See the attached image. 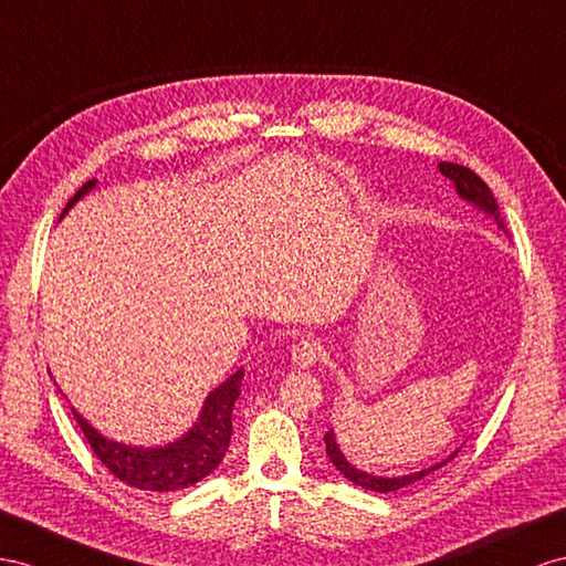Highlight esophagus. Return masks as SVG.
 <instances>
[{"label": "esophagus", "mask_w": 566, "mask_h": 566, "mask_svg": "<svg viewBox=\"0 0 566 566\" xmlns=\"http://www.w3.org/2000/svg\"><path fill=\"white\" fill-rule=\"evenodd\" d=\"M321 354H323V346H321V342H317V339H311V337L301 339V342H296V344L292 346V358H294V364H296V366H301V368H308V366H313L315 360L321 358Z\"/></svg>", "instance_id": "1"}]
</instances>
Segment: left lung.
Masks as SVG:
<instances>
[{"label": "left lung", "mask_w": 566, "mask_h": 566, "mask_svg": "<svg viewBox=\"0 0 566 566\" xmlns=\"http://www.w3.org/2000/svg\"><path fill=\"white\" fill-rule=\"evenodd\" d=\"M438 167H440V171L444 174V177H447L449 181H454L457 193H459L463 200H469V202H473L475 208H481L485 214H490L492 220L497 222V227H500L502 231H506L495 196H492L488 184H485L481 177H478L475 171H471L469 167H463V165H454V163H440ZM325 447H327L329 461L335 463V467L339 469V473H344V478H349L352 483H356V485H360V488H366V490H375V492H395V490L407 488V485H411V483H416V481H421V478H426L428 473L442 469L444 463L452 461V459L457 457V452H459V449H457V452H452L447 459H442L440 463H434V467L423 469V471H418V473L397 475V478H382V475H370V473H366V471H358V469L354 467V463L346 461L344 454L339 452V447H337L335 430H327V432H325Z\"/></svg>", "instance_id": "obj_1"}]
</instances>
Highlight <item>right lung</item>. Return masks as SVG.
Segmentation results:
<instances>
[{
  "instance_id": "obj_1",
  "label": "right lung",
  "mask_w": 566,
  "mask_h": 566,
  "mask_svg": "<svg viewBox=\"0 0 566 566\" xmlns=\"http://www.w3.org/2000/svg\"><path fill=\"white\" fill-rule=\"evenodd\" d=\"M93 186L95 179L85 181L76 196L66 202L62 217ZM241 380L243 370H237L220 387L212 389L206 403H202L196 426L184 438L165 447H132L107 440L76 409H71V413H74L78 428L83 430L99 463L114 478H119L122 483L136 490L174 492L202 481V478L220 467L231 440V409H234V401L239 399Z\"/></svg>"
}]
</instances>
